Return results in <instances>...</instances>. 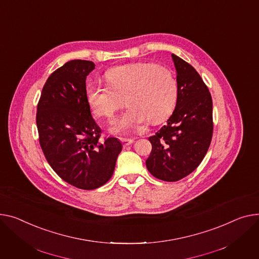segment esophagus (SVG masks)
Instances as JSON below:
<instances>
[{
    "mask_svg": "<svg viewBox=\"0 0 259 259\" xmlns=\"http://www.w3.org/2000/svg\"><path fill=\"white\" fill-rule=\"evenodd\" d=\"M133 142H134L133 140H129V139H123V140H122V143H123V145H124L125 147L132 145Z\"/></svg>",
    "mask_w": 259,
    "mask_h": 259,
    "instance_id": "esophagus-1",
    "label": "esophagus"
}]
</instances>
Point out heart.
Segmentation results:
<instances>
[{"label": "heart", "mask_w": 259, "mask_h": 259, "mask_svg": "<svg viewBox=\"0 0 259 259\" xmlns=\"http://www.w3.org/2000/svg\"><path fill=\"white\" fill-rule=\"evenodd\" d=\"M108 88L89 84L85 98L93 112L111 120L125 103L128 110L111 128L126 134L149 120L156 124L173 111L177 100V82L166 67L151 62H136L110 68L104 75Z\"/></svg>", "instance_id": "b5f03b06"}]
</instances>
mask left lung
Segmentation results:
<instances>
[{
    "instance_id": "obj_1",
    "label": "left lung",
    "mask_w": 259,
    "mask_h": 259,
    "mask_svg": "<svg viewBox=\"0 0 259 259\" xmlns=\"http://www.w3.org/2000/svg\"><path fill=\"white\" fill-rule=\"evenodd\" d=\"M176 68L177 102L173 114L156 134L149 137L152 151L146 165L167 182L194 171L205 157L212 137V99L195 68L171 54Z\"/></svg>"
}]
</instances>
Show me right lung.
I'll use <instances>...</instances> for the list:
<instances>
[{
    "label": "right lung",
    "mask_w": 259,
    "mask_h": 259,
    "mask_svg": "<svg viewBox=\"0 0 259 259\" xmlns=\"http://www.w3.org/2000/svg\"><path fill=\"white\" fill-rule=\"evenodd\" d=\"M95 63L75 59L52 74L41 92L36 124L39 144L55 173L78 188L96 189L112 176L123 145L101 142V128L85 98L86 77Z\"/></svg>",
    "instance_id": "add662e5"
}]
</instances>
